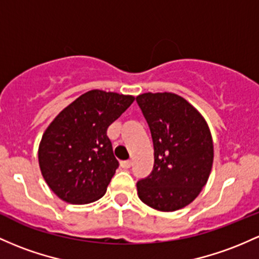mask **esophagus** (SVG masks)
<instances>
[{"label":"esophagus","instance_id":"obj_1","mask_svg":"<svg viewBox=\"0 0 259 259\" xmlns=\"http://www.w3.org/2000/svg\"><path fill=\"white\" fill-rule=\"evenodd\" d=\"M120 166L121 168H125V169L130 168V167H132V161H121Z\"/></svg>","mask_w":259,"mask_h":259}]
</instances>
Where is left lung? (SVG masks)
<instances>
[{
	"label": "left lung",
	"mask_w": 259,
	"mask_h": 259,
	"mask_svg": "<svg viewBox=\"0 0 259 259\" xmlns=\"http://www.w3.org/2000/svg\"><path fill=\"white\" fill-rule=\"evenodd\" d=\"M153 143L151 175L136 184L143 203L158 211H176L200 194L211 172L214 144L204 116L187 99L171 92L136 97Z\"/></svg>",
	"instance_id": "8db88e82"
}]
</instances>
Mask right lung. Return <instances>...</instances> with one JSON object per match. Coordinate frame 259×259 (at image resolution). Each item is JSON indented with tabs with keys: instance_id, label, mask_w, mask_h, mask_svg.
I'll return each mask as SVG.
<instances>
[{
	"instance_id": "add662e5",
	"label": "right lung",
	"mask_w": 259,
	"mask_h": 259,
	"mask_svg": "<svg viewBox=\"0 0 259 259\" xmlns=\"http://www.w3.org/2000/svg\"><path fill=\"white\" fill-rule=\"evenodd\" d=\"M134 99L91 90L64 108L45 129L38 149L39 167L61 200L88 204L106 194L118 168L107 129Z\"/></svg>"
}]
</instances>
